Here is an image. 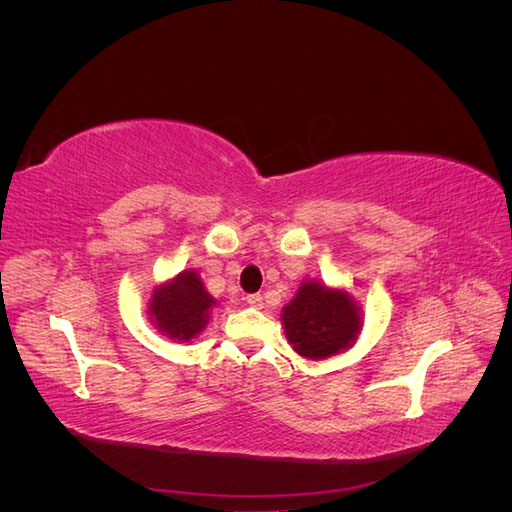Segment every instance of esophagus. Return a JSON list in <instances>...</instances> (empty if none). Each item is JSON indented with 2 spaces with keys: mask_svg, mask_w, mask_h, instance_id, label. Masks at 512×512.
<instances>
[{
  "mask_svg": "<svg viewBox=\"0 0 512 512\" xmlns=\"http://www.w3.org/2000/svg\"><path fill=\"white\" fill-rule=\"evenodd\" d=\"M247 303H250L252 307H262V294L260 292L250 294V297H247Z\"/></svg>",
  "mask_w": 512,
  "mask_h": 512,
  "instance_id": "34e87169",
  "label": "esophagus"
}]
</instances>
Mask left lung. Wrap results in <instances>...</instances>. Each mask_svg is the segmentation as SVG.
<instances>
[{"instance_id":"obj_1","label":"left lung","mask_w":512,"mask_h":512,"mask_svg":"<svg viewBox=\"0 0 512 512\" xmlns=\"http://www.w3.org/2000/svg\"><path fill=\"white\" fill-rule=\"evenodd\" d=\"M288 342L307 359H327L348 348L361 331L359 307L350 294L305 282L297 297L284 307Z\"/></svg>"}]
</instances>
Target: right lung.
I'll return each mask as SVG.
<instances>
[{"label":"right lung","instance_id":"obj_1","mask_svg":"<svg viewBox=\"0 0 512 512\" xmlns=\"http://www.w3.org/2000/svg\"><path fill=\"white\" fill-rule=\"evenodd\" d=\"M213 303L198 275L185 271L175 277V282L153 292L151 316L156 327L170 339L188 342L203 331Z\"/></svg>","mask_w":512,"mask_h":512}]
</instances>
